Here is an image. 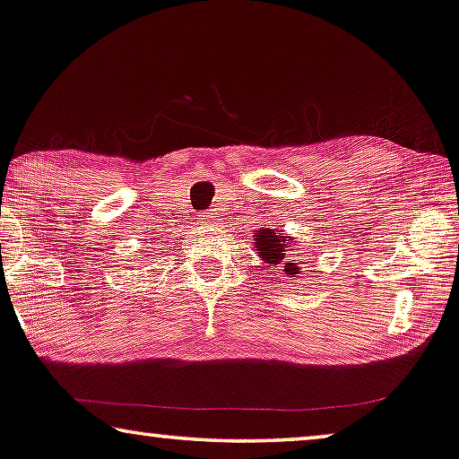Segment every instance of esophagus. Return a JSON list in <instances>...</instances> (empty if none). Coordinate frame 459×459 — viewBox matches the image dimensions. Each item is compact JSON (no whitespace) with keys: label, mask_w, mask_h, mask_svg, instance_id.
I'll use <instances>...</instances> for the list:
<instances>
[{"label":"esophagus","mask_w":459,"mask_h":459,"mask_svg":"<svg viewBox=\"0 0 459 459\" xmlns=\"http://www.w3.org/2000/svg\"><path fill=\"white\" fill-rule=\"evenodd\" d=\"M210 221H212V222L218 221V214H216V210H212V212H210Z\"/></svg>","instance_id":"1"}]
</instances>
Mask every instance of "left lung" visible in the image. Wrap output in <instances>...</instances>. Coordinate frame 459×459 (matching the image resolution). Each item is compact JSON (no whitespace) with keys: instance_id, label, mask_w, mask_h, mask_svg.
Here are the masks:
<instances>
[{"instance_id":"left-lung-1","label":"left lung","mask_w":459,"mask_h":459,"mask_svg":"<svg viewBox=\"0 0 459 459\" xmlns=\"http://www.w3.org/2000/svg\"><path fill=\"white\" fill-rule=\"evenodd\" d=\"M255 251L262 255L264 262H268L282 270L286 276L292 278L299 273V257L292 251V238L284 235L280 229H259L255 230Z\"/></svg>"}]
</instances>
